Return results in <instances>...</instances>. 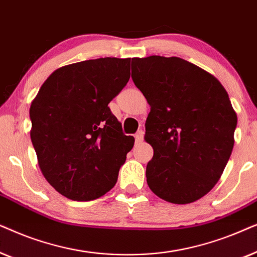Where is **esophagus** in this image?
<instances>
[{"instance_id": "esophagus-1", "label": "esophagus", "mask_w": 257, "mask_h": 257, "mask_svg": "<svg viewBox=\"0 0 257 257\" xmlns=\"http://www.w3.org/2000/svg\"><path fill=\"white\" fill-rule=\"evenodd\" d=\"M135 138H136V143L137 144L142 143L143 139H144V131H142V130H140V131L137 132L136 135H135Z\"/></svg>"}]
</instances>
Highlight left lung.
I'll return each mask as SVG.
<instances>
[{"instance_id": "left-lung-1", "label": "left lung", "mask_w": 257, "mask_h": 257, "mask_svg": "<svg viewBox=\"0 0 257 257\" xmlns=\"http://www.w3.org/2000/svg\"><path fill=\"white\" fill-rule=\"evenodd\" d=\"M132 66L133 83L151 106L147 185L165 201L194 202L219 181L233 151L237 117L227 91L179 57L132 58Z\"/></svg>"}]
</instances>
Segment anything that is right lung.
Returning a JSON list of instances; mask_svg holds the SVG:
<instances>
[{"mask_svg":"<svg viewBox=\"0 0 257 257\" xmlns=\"http://www.w3.org/2000/svg\"><path fill=\"white\" fill-rule=\"evenodd\" d=\"M131 58L89 59L59 68L30 106L31 143L49 184L68 199L90 201L113 188L135 138L108 103L130 79Z\"/></svg>","mask_w":257,"mask_h":257,"instance_id":"obj_1","label":"right lung"}]
</instances>
